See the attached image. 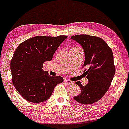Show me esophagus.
I'll return each instance as SVG.
<instances>
[{"mask_svg":"<svg viewBox=\"0 0 129 129\" xmlns=\"http://www.w3.org/2000/svg\"><path fill=\"white\" fill-rule=\"evenodd\" d=\"M64 81H65V83H66L67 84H69V85L73 84L74 83L73 81H72L71 80H69V79H65Z\"/></svg>","mask_w":129,"mask_h":129,"instance_id":"esophagus-1","label":"esophagus"}]
</instances>
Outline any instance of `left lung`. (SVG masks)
Masks as SVG:
<instances>
[{
	"mask_svg": "<svg viewBox=\"0 0 129 129\" xmlns=\"http://www.w3.org/2000/svg\"><path fill=\"white\" fill-rule=\"evenodd\" d=\"M71 39L83 47L85 55L83 66L88 69L84 73L88 83L83 86L80 81L76 82L81 88V93L74 99L83 104H92L106 94L115 74L112 51L99 37L79 35L72 36Z\"/></svg>",
	"mask_w": 129,
	"mask_h": 129,
	"instance_id": "obj_1",
	"label": "left lung"
}]
</instances>
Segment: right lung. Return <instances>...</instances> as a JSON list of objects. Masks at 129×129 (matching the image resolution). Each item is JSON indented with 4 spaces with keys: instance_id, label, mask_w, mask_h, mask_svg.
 Segmentation results:
<instances>
[{
    "instance_id": "1",
    "label": "right lung",
    "mask_w": 129,
    "mask_h": 129,
    "mask_svg": "<svg viewBox=\"0 0 129 129\" xmlns=\"http://www.w3.org/2000/svg\"><path fill=\"white\" fill-rule=\"evenodd\" d=\"M67 36H37L19 45L10 62L12 83L19 94L31 103H40L50 98L54 88L63 82L59 76H51L43 70Z\"/></svg>"
}]
</instances>
